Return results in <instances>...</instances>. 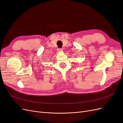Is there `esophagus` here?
<instances>
[{
  "mask_svg": "<svg viewBox=\"0 0 123 123\" xmlns=\"http://www.w3.org/2000/svg\"><path fill=\"white\" fill-rule=\"evenodd\" d=\"M57 50L58 52H61L62 51V49H61V48H58Z\"/></svg>",
  "mask_w": 123,
  "mask_h": 123,
  "instance_id": "obj_1",
  "label": "esophagus"
}]
</instances>
